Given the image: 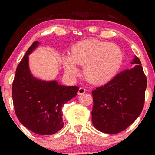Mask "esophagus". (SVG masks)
I'll use <instances>...</instances> for the list:
<instances>
[{"instance_id": "34e87169", "label": "esophagus", "mask_w": 155, "mask_h": 155, "mask_svg": "<svg viewBox=\"0 0 155 155\" xmlns=\"http://www.w3.org/2000/svg\"><path fill=\"white\" fill-rule=\"evenodd\" d=\"M85 92H86V90L84 87H80L79 90H78V94L79 95L83 94L84 93H85Z\"/></svg>"}]
</instances>
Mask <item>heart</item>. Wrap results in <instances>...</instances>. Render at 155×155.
<instances>
[{
    "instance_id": "1",
    "label": "heart",
    "mask_w": 155,
    "mask_h": 155,
    "mask_svg": "<svg viewBox=\"0 0 155 155\" xmlns=\"http://www.w3.org/2000/svg\"><path fill=\"white\" fill-rule=\"evenodd\" d=\"M122 51L116 44L88 39L76 44L69 56L63 58L65 73L71 77L78 74L76 64L84 65L87 80L94 84H103L111 80L119 69Z\"/></svg>"
}]
</instances>
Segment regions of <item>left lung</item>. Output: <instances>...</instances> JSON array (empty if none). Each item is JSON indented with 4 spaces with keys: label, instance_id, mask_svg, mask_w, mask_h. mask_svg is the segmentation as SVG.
I'll list each match as a JSON object with an SVG mask.
<instances>
[{
    "label": "left lung",
    "instance_id": "1",
    "mask_svg": "<svg viewBox=\"0 0 155 155\" xmlns=\"http://www.w3.org/2000/svg\"><path fill=\"white\" fill-rule=\"evenodd\" d=\"M131 64L135 67L125 70L104 85L92 90V124L101 132H121L143 111L147 78L137 56Z\"/></svg>",
    "mask_w": 155,
    "mask_h": 155
}]
</instances>
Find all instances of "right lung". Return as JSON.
<instances>
[{
  "label": "right lung",
  "instance_id": "right-lung-1",
  "mask_svg": "<svg viewBox=\"0 0 155 155\" xmlns=\"http://www.w3.org/2000/svg\"><path fill=\"white\" fill-rule=\"evenodd\" d=\"M35 41L16 69L12 96L16 116L23 126L38 135H53L63 127L62 107L78 94V86H63L31 75L29 55L39 46Z\"/></svg>",
  "mask_w": 155,
  "mask_h": 155
}]
</instances>
